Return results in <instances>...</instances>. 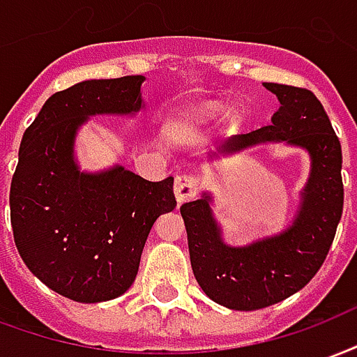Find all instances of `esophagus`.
<instances>
[{"instance_id": "obj_1", "label": "esophagus", "mask_w": 357, "mask_h": 357, "mask_svg": "<svg viewBox=\"0 0 357 357\" xmlns=\"http://www.w3.org/2000/svg\"><path fill=\"white\" fill-rule=\"evenodd\" d=\"M200 181L197 174L191 172H183L176 176V183H174V192H176V199L178 202H185V200L192 199L197 192H199Z\"/></svg>"}]
</instances>
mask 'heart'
Masks as SVG:
<instances>
[{"instance_id": "1", "label": "heart", "mask_w": 357, "mask_h": 357, "mask_svg": "<svg viewBox=\"0 0 357 357\" xmlns=\"http://www.w3.org/2000/svg\"><path fill=\"white\" fill-rule=\"evenodd\" d=\"M210 109H213V107H210Z\"/></svg>"}]
</instances>
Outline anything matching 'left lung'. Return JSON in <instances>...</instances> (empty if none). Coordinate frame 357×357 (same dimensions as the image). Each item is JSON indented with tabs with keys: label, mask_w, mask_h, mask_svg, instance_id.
Listing matches in <instances>:
<instances>
[{
	"label": "left lung",
	"mask_w": 357,
	"mask_h": 357,
	"mask_svg": "<svg viewBox=\"0 0 357 357\" xmlns=\"http://www.w3.org/2000/svg\"><path fill=\"white\" fill-rule=\"evenodd\" d=\"M265 89L280 102L273 123L221 142L218 153L232 155L268 142L308 151L310 176L291 225L248 245H229L208 192L179 208L195 278L210 299L232 310H259L303 289L326 261L344 202L340 142L324 105L299 86L265 83Z\"/></svg>",
	"instance_id": "8db88e82"
}]
</instances>
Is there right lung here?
<instances>
[{"mask_svg":"<svg viewBox=\"0 0 357 357\" xmlns=\"http://www.w3.org/2000/svg\"><path fill=\"white\" fill-rule=\"evenodd\" d=\"M144 75L83 81L52 94L26 132L10 181L20 257L45 286L77 303L121 297L134 284L158 215L176 208L174 178L147 181L125 166L81 172L73 145L92 115H134Z\"/></svg>","mask_w":357,"mask_h":357,"instance_id":"obj_1","label":"right lung"}]
</instances>
